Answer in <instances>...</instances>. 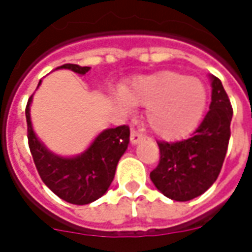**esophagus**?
<instances>
[{
    "label": "esophagus",
    "mask_w": 252,
    "mask_h": 252,
    "mask_svg": "<svg viewBox=\"0 0 252 252\" xmlns=\"http://www.w3.org/2000/svg\"><path fill=\"white\" fill-rule=\"evenodd\" d=\"M142 140H143L142 135H140V133H139L137 131H135V129H132V131H131L132 146H136V144H139V143L142 142Z\"/></svg>",
    "instance_id": "esophagus-1"
}]
</instances>
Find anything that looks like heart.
Returning a JSON list of instances; mask_svg holds the SVG:
<instances>
[{
  "instance_id": "b5f03b06",
  "label": "heart",
  "mask_w": 252,
  "mask_h": 252,
  "mask_svg": "<svg viewBox=\"0 0 252 252\" xmlns=\"http://www.w3.org/2000/svg\"><path fill=\"white\" fill-rule=\"evenodd\" d=\"M121 109L133 105L147 106L146 120L159 137L174 140L186 136L204 113L206 93L204 85L175 71H160L137 78L123 94L116 95Z\"/></svg>"
}]
</instances>
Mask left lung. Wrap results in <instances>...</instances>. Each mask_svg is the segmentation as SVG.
I'll return each instance as SVG.
<instances>
[{"label":"left lung","mask_w":252,"mask_h":252,"mask_svg":"<svg viewBox=\"0 0 252 252\" xmlns=\"http://www.w3.org/2000/svg\"><path fill=\"white\" fill-rule=\"evenodd\" d=\"M212 101L193 136L177 143L159 142L160 160L150 178L174 201H189L205 193L220 174L231 136L232 106L221 81L209 75Z\"/></svg>","instance_id":"left-lung-1"}]
</instances>
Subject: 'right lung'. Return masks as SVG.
Wrapping results in <instances>:
<instances>
[{"label": "right lung", "mask_w": 252, "mask_h": 252, "mask_svg": "<svg viewBox=\"0 0 252 252\" xmlns=\"http://www.w3.org/2000/svg\"><path fill=\"white\" fill-rule=\"evenodd\" d=\"M58 68H67L85 75L90 67L63 64ZM57 68V70H58ZM41 85V79L37 88ZM31 95L25 109L28 124V142L32 158L39 175L50 189L62 200L86 205L108 191L115 178L116 167L129 144V128L126 126L108 128L99 132L83 153L74 157H62L46 147L33 131L31 121Z\"/></svg>", "instance_id": "add662e5"}]
</instances>
